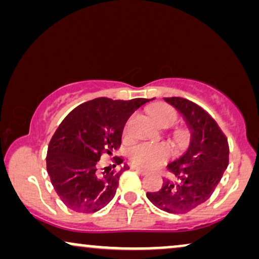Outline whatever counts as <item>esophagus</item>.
Here are the masks:
<instances>
[{"label":"esophagus","instance_id":"1","mask_svg":"<svg viewBox=\"0 0 259 259\" xmlns=\"http://www.w3.org/2000/svg\"><path fill=\"white\" fill-rule=\"evenodd\" d=\"M132 168L134 169V171H137L138 173H140V175H147V171L146 169H144V168H141V167H139V166H136V165H133L132 166Z\"/></svg>","mask_w":259,"mask_h":259}]
</instances>
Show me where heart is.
<instances>
[{"label": "heart", "instance_id": "1", "mask_svg": "<svg viewBox=\"0 0 259 259\" xmlns=\"http://www.w3.org/2000/svg\"><path fill=\"white\" fill-rule=\"evenodd\" d=\"M153 116L160 126L168 127L172 126L177 120V113L172 107L167 105H159L154 109ZM130 120L125 123L123 127V133H128ZM175 144L179 150H185L191 143V134L189 131L180 130L175 133ZM169 147L165 144H139L133 146L130 150V159L136 165L144 166V167H153L167 159L169 155Z\"/></svg>", "mask_w": 259, "mask_h": 259}]
</instances>
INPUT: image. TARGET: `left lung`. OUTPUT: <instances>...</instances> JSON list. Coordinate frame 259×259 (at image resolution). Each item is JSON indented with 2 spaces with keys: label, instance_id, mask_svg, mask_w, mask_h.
Listing matches in <instances>:
<instances>
[{
  "label": "left lung",
  "instance_id": "obj_1",
  "mask_svg": "<svg viewBox=\"0 0 259 259\" xmlns=\"http://www.w3.org/2000/svg\"><path fill=\"white\" fill-rule=\"evenodd\" d=\"M182 113L192 136L185 153L169 162L171 176L161 189L147 192L154 206L168 213H186L206 201L229 165L228 139L212 116L200 106L184 98H164Z\"/></svg>",
  "mask_w": 259,
  "mask_h": 259
}]
</instances>
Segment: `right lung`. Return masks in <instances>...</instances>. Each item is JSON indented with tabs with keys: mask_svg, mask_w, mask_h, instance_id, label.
<instances>
[{
	"mask_svg": "<svg viewBox=\"0 0 259 259\" xmlns=\"http://www.w3.org/2000/svg\"><path fill=\"white\" fill-rule=\"evenodd\" d=\"M152 99L97 98L74 108L55 131L47 152V172L62 203L80 213H93L115 196L127 169L99 168L101 155L121 145L123 126L132 113ZM122 162L114 157V165Z\"/></svg>",
	"mask_w": 259,
	"mask_h": 259,
	"instance_id": "right-lung-1",
	"label": "right lung"
}]
</instances>
